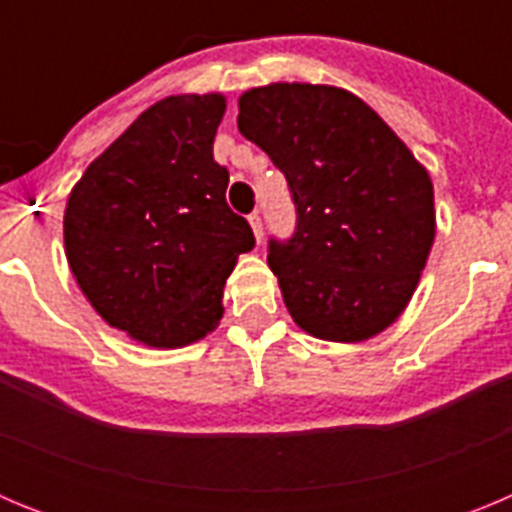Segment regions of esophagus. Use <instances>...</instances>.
I'll return each instance as SVG.
<instances>
[{
  "label": "esophagus",
  "instance_id": "obj_1",
  "mask_svg": "<svg viewBox=\"0 0 512 512\" xmlns=\"http://www.w3.org/2000/svg\"><path fill=\"white\" fill-rule=\"evenodd\" d=\"M248 225H251V230H253V238H256V243H261V241H264V223H261L259 212H253V215L248 217Z\"/></svg>",
  "mask_w": 512,
  "mask_h": 512
}]
</instances>
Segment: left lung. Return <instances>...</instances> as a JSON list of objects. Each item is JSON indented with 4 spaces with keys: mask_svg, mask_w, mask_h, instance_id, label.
I'll use <instances>...</instances> for the list:
<instances>
[{
    "mask_svg": "<svg viewBox=\"0 0 512 512\" xmlns=\"http://www.w3.org/2000/svg\"><path fill=\"white\" fill-rule=\"evenodd\" d=\"M238 130L295 197V238L269 243L292 320L320 341L379 336L408 307L436 238L428 169L364 99L330 84L248 89Z\"/></svg>",
    "mask_w": 512,
    "mask_h": 512,
    "instance_id": "8db88e82",
    "label": "left lung"
}]
</instances>
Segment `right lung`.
<instances>
[{
	"label": "right lung",
	"instance_id": "right-lung-1",
	"mask_svg": "<svg viewBox=\"0 0 512 512\" xmlns=\"http://www.w3.org/2000/svg\"><path fill=\"white\" fill-rule=\"evenodd\" d=\"M225 97L171 94L140 112L71 189L63 248L112 328L148 348L202 341L223 318L225 279L253 233L225 205L212 158Z\"/></svg>",
	"mask_w": 512,
	"mask_h": 512
}]
</instances>
